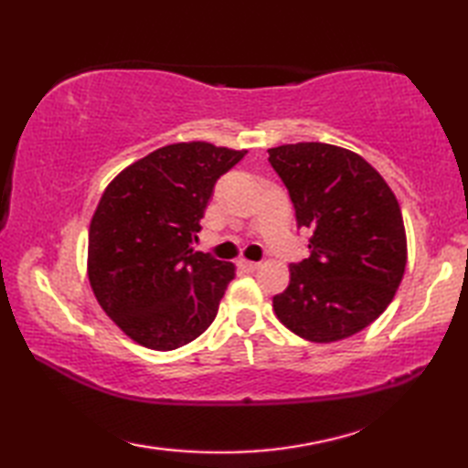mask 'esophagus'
<instances>
[{
	"instance_id": "esophagus-1",
	"label": "esophagus",
	"mask_w": 468,
	"mask_h": 468,
	"mask_svg": "<svg viewBox=\"0 0 468 468\" xmlns=\"http://www.w3.org/2000/svg\"><path fill=\"white\" fill-rule=\"evenodd\" d=\"M237 265H239V270H241V271H245V273H253V271L260 270V263H257V261H247V260H241V261L237 263Z\"/></svg>"
}]
</instances>
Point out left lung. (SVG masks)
<instances>
[{"mask_svg":"<svg viewBox=\"0 0 468 468\" xmlns=\"http://www.w3.org/2000/svg\"><path fill=\"white\" fill-rule=\"evenodd\" d=\"M270 165L293 203L297 229H312L310 255L290 265L273 297L280 322L310 342H337L380 317L406 267L400 205L360 154L324 143L270 148Z\"/></svg>","mask_w":468,"mask_h":468,"instance_id":"8db88e82","label":"left lung"}]
</instances>
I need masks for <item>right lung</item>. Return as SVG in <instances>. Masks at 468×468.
I'll return each mask as SVG.
<instances>
[{
  "label": "right lung",
  "mask_w": 468,
  "mask_h": 468,
  "mask_svg": "<svg viewBox=\"0 0 468 468\" xmlns=\"http://www.w3.org/2000/svg\"><path fill=\"white\" fill-rule=\"evenodd\" d=\"M247 151L208 143L158 148L108 185L88 235V277L121 330L176 350L213 324L235 265L193 251L215 183Z\"/></svg>",
  "instance_id": "1"
}]
</instances>
